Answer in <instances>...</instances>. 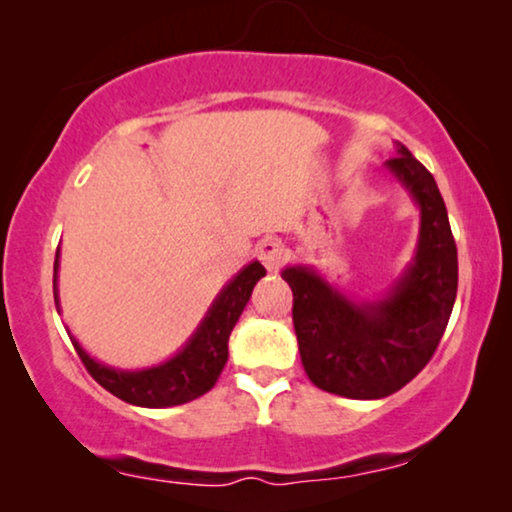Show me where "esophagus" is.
<instances>
[{
	"label": "esophagus",
	"instance_id": "esophagus-1",
	"mask_svg": "<svg viewBox=\"0 0 512 512\" xmlns=\"http://www.w3.org/2000/svg\"><path fill=\"white\" fill-rule=\"evenodd\" d=\"M256 256L261 258V263L272 272V270H277L279 263L284 261L286 249H284V244L277 240V237H265V240L256 244Z\"/></svg>",
	"mask_w": 512,
	"mask_h": 512
}]
</instances>
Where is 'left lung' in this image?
Listing matches in <instances>:
<instances>
[{"label": "left lung", "mask_w": 512, "mask_h": 512, "mask_svg": "<svg viewBox=\"0 0 512 512\" xmlns=\"http://www.w3.org/2000/svg\"><path fill=\"white\" fill-rule=\"evenodd\" d=\"M384 172L419 209L415 254L387 291L352 298L314 265L282 270L293 291V328L307 377L328 394L361 401L391 396L429 363L459 282L457 244L436 179L403 144Z\"/></svg>", "instance_id": "obj_1"}]
</instances>
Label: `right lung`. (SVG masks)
Returning a JSON list of instances; mask_svg holds the SVG:
<instances>
[{
  "label": "right lung",
  "mask_w": 512,
  "mask_h": 512,
  "mask_svg": "<svg viewBox=\"0 0 512 512\" xmlns=\"http://www.w3.org/2000/svg\"><path fill=\"white\" fill-rule=\"evenodd\" d=\"M58 270H60V247L55 251L53 265V296L58 314L60 307V289H58ZM265 277V268L258 261L237 272L228 284L216 293V298L209 305L205 317L195 328L191 338L184 342V347L170 359L156 363V366H146L137 370H123L107 366V363L97 361L90 356L81 342L74 338L72 331L67 328L69 340L76 352H79L83 366L88 373L102 384L109 394L121 398L130 405L139 408H172L193 401L202 394H207L219 380L223 366L228 361V338L240 319L244 307H247L251 291L256 282Z\"/></svg>",
  "instance_id": "1"
}]
</instances>
